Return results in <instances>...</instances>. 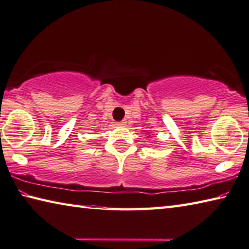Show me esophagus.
<instances>
[{
  "instance_id": "esophagus-1",
  "label": "esophagus",
  "mask_w": 249,
  "mask_h": 249,
  "mask_svg": "<svg viewBox=\"0 0 249 249\" xmlns=\"http://www.w3.org/2000/svg\"><path fill=\"white\" fill-rule=\"evenodd\" d=\"M125 124H127V121H125V120H121V121L117 122V124H119V125H124Z\"/></svg>"
}]
</instances>
